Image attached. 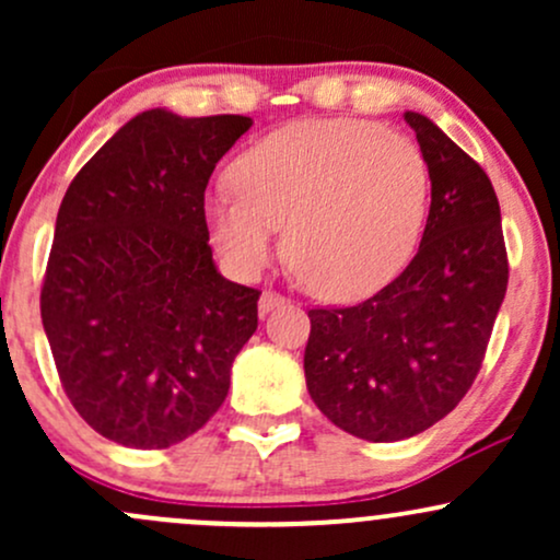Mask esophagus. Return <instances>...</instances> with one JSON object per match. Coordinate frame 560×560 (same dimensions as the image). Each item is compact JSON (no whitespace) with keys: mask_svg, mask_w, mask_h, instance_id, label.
Listing matches in <instances>:
<instances>
[{"mask_svg":"<svg viewBox=\"0 0 560 560\" xmlns=\"http://www.w3.org/2000/svg\"><path fill=\"white\" fill-rule=\"evenodd\" d=\"M287 302V298L284 294H279V292H273V289H266V292L260 294V316H266V313H271V311H276V307H281Z\"/></svg>","mask_w":560,"mask_h":560,"instance_id":"obj_1","label":"esophagus"}]
</instances>
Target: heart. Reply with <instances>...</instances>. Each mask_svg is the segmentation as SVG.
<instances>
[{
	"label": "heart",
	"mask_w": 560,
	"mask_h": 560,
	"mask_svg": "<svg viewBox=\"0 0 560 560\" xmlns=\"http://www.w3.org/2000/svg\"><path fill=\"white\" fill-rule=\"evenodd\" d=\"M234 189L205 197L210 240L242 276L276 253L320 298H358L413 255L429 210V165L413 139L369 120H300L268 133L231 165Z\"/></svg>",
	"instance_id": "heart-1"
}]
</instances>
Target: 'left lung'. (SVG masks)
Here are the masks:
<instances>
[{
  "instance_id": "1",
  "label": "left lung",
  "mask_w": 560,
  "mask_h": 560,
  "mask_svg": "<svg viewBox=\"0 0 560 560\" xmlns=\"http://www.w3.org/2000/svg\"><path fill=\"white\" fill-rule=\"evenodd\" d=\"M405 120L432 178L419 253L374 298L307 311V392L334 427L369 442L427 432L464 400L508 287L492 182L427 115Z\"/></svg>"
}]
</instances>
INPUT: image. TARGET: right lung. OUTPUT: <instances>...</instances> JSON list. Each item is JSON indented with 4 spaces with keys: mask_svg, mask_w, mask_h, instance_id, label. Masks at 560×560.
Returning <instances> with one entry per match:
<instances>
[{
    "mask_svg": "<svg viewBox=\"0 0 560 560\" xmlns=\"http://www.w3.org/2000/svg\"><path fill=\"white\" fill-rule=\"evenodd\" d=\"M253 120L139 113L75 173L55 223L42 324L94 432L163 450L202 429L258 329V289L223 279L205 223L215 163Z\"/></svg>",
    "mask_w": 560,
    "mask_h": 560,
    "instance_id": "right-lung-1",
    "label": "right lung"
}]
</instances>
